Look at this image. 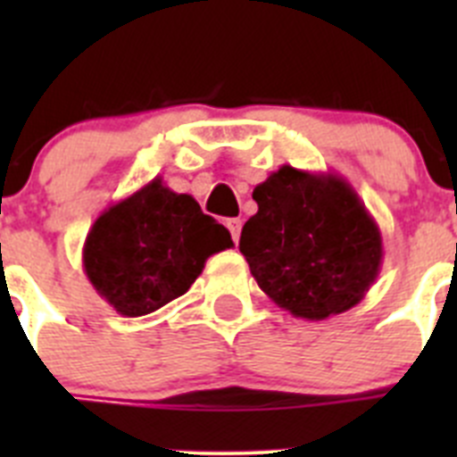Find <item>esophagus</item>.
<instances>
[{"label":"esophagus","instance_id":"esophagus-1","mask_svg":"<svg viewBox=\"0 0 457 457\" xmlns=\"http://www.w3.org/2000/svg\"><path fill=\"white\" fill-rule=\"evenodd\" d=\"M226 228L231 231V237L237 242V237H240V231H242V220H237V217H233V220H226Z\"/></svg>","mask_w":457,"mask_h":457}]
</instances>
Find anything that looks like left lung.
I'll use <instances>...</instances> for the list:
<instances>
[{
	"label": "left lung",
	"mask_w": 457,
	"mask_h": 457,
	"mask_svg": "<svg viewBox=\"0 0 457 457\" xmlns=\"http://www.w3.org/2000/svg\"><path fill=\"white\" fill-rule=\"evenodd\" d=\"M258 212L240 252L274 304L327 320L364 300L382 268V233L353 185L337 173L284 164L256 185Z\"/></svg>",
	"instance_id": "1"
}]
</instances>
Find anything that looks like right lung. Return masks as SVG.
Wrapping results in <instances>:
<instances>
[{"mask_svg":"<svg viewBox=\"0 0 457 457\" xmlns=\"http://www.w3.org/2000/svg\"><path fill=\"white\" fill-rule=\"evenodd\" d=\"M231 247V233L189 194L153 179L93 221L82 263L116 313L139 318L187 293L205 261Z\"/></svg>","mask_w":457,"mask_h":457,"instance_id":"add662e5","label":"right lung"}]
</instances>
